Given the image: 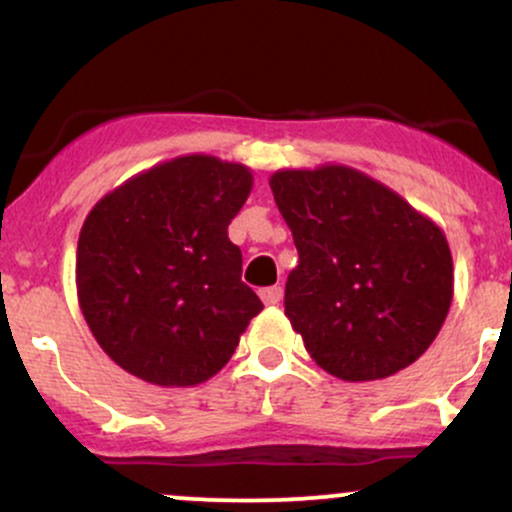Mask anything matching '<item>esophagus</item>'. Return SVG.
<instances>
[{
	"mask_svg": "<svg viewBox=\"0 0 512 512\" xmlns=\"http://www.w3.org/2000/svg\"><path fill=\"white\" fill-rule=\"evenodd\" d=\"M264 305H279L281 298H284V289L281 286H269V289L260 291Z\"/></svg>",
	"mask_w": 512,
	"mask_h": 512,
	"instance_id": "34e87169",
	"label": "esophagus"
}]
</instances>
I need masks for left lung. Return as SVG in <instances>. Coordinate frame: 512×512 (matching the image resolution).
<instances>
[{
  "instance_id": "obj_1",
  "label": "left lung",
  "mask_w": 512,
  "mask_h": 512,
  "mask_svg": "<svg viewBox=\"0 0 512 512\" xmlns=\"http://www.w3.org/2000/svg\"><path fill=\"white\" fill-rule=\"evenodd\" d=\"M269 187L298 250L284 313L310 358L346 383L411 366L452 303V252L438 223L344 163L276 170Z\"/></svg>"
}]
</instances>
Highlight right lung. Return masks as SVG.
Masks as SVG:
<instances>
[{
    "label": "right lung",
    "mask_w": 512,
    "mask_h": 512,
    "mask_svg": "<svg viewBox=\"0 0 512 512\" xmlns=\"http://www.w3.org/2000/svg\"><path fill=\"white\" fill-rule=\"evenodd\" d=\"M250 190L243 163L187 154L132 175L88 211L76 298L101 349L134 378L207 383L264 308L228 240Z\"/></svg>",
    "instance_id": "1"
}]
</instances>
